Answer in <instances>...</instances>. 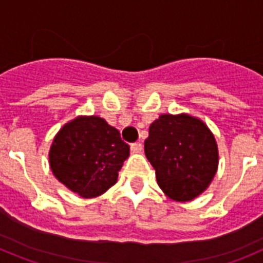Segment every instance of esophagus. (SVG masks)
Instances as JSON below:
<instances>
[{
    "instance_id": "esophagus-1",
    "label": "esophagus",
    "mask_w": 263,
    "mask_h": 263,
    "mask_svg": "<svg viewBox=\"0 0 263 263\" xmlns=\"http://www.w3.org/2000/svg\"><path fill=\"white\" fill-rule=\"evenodd\" d=\"M142 143L139 142H136V143H132V146H130V148H132V152L133 153H141L142 152Z\"/></svg>"
}]
</instances>
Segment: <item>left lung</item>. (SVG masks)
Wrapping results in <instances>:
<instances>
[{
    "label": "left lung",
    "mask_w": 263,
    "mask_h": 263,
    "mask_svg": "<svg viewBox=\"0 0 263 263\" xmlns=\"http://www.w3.org/2000/svg\"><path fill=\"white\" fill-rule=\"evenodd\" d=\"M145 154L160 190L175 201L203 194L218 166L217 143L203 121L190 115H160L148 129Z\"/></svg>",
    "instance_id": "8db88e82"
}]
</instances>
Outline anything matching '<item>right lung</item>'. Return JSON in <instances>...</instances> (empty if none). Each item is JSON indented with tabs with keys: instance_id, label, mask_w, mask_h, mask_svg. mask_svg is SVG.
Masks as SVG:
<instances>
[{
	"instance_id": "1",
	"label": "right lung",
	"mask_w": 263,
	"mask_h": 263,
	"mask_svg": "<svg viewBox=\"0 0 263 263\" xmlns=\"http://www.w3.org/2000/svg\"><path fill=\"white\" fill-rule=\"evenodd\" d=\"M129 145L120 132L97 116H80L55 136L50 167L60 183L84 199L106 192L118 178Z\"/></svg>"
}]
</instances>
